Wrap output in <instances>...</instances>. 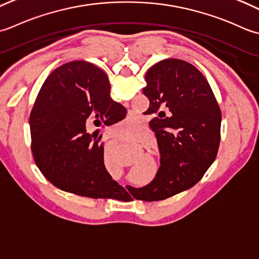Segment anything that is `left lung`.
<instances>
[{"instance_id":"obj_1","label":"left lung","mask_w":259,"mask_h":259,"mask_svg":"<svg viewBox=\"0 0 259 259\" xmlns=\"http://www.w3.org/2000/svg\"><path fill=\"white\" fill-rule=\"evenodd\" d=\"M143 93L161 153V166L150 184L133 190L137 200L160 201L192 188L217 156L221 112L209 82L191 63L165 59L145 75Z\"/></svg>"}]
</instances>
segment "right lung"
Returning a JSON list of instances; mask_svg holds the SVG:
<instances>
[{"instance_id":"right-lung-1","label":"right lung","mask_w":259,"mask_h":259,"mask_svg":"<svg viewBox=\"0 0 259 259\" xmlns=\"http://www.w3.org/2000/svg\"><path fill=\"white\" fill-rule=\"evenodd\" d=\"M102 69L71 61L52 71L30 114L31 151L44 177L62 191L93 199H127L132 187L113 180L104 164L96 131L125 118L126 109L109 96ZM94 130V133L91 132Z\"/></svg>"}]
</instances>
